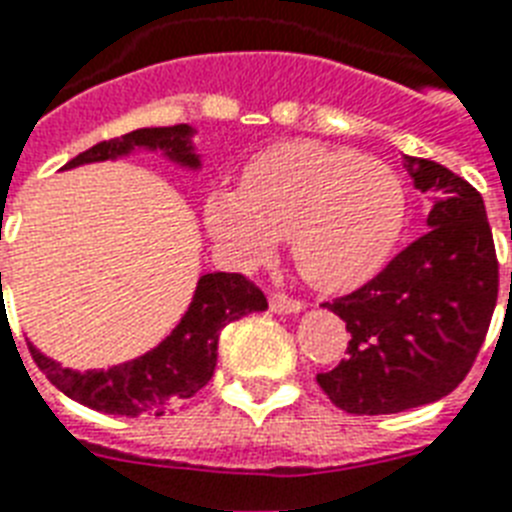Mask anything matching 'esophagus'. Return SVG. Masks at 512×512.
<instances>
[{"label":"esophagus","mask_w":512,"mask_h":512,"mask_svg":"<svg viewBox=\"0 0 512 512\" xmlns=\"http://www.w3.org/2000/svg\"><path fill=\"white\" fill-rule=\"evenodd\" d=\"M269 306H272V312L296 314L304 309V301H301V298L288 296V293H272V296H269Z\"/></svg>","instance_id":"1"}]
</instances>
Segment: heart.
<instances>
[{"label":"heart","mask_w":512,"mask_h":512,"mask_svg":"<svg viewBox=\"0 0 512 512\" xmlns=\"http://www.w3.org/2000/svg\"><path fill=\"white\" fill-rule=\"evenodd\" d=\"M208 232L256 264L290 237L298 272L327 293L378 275L407 219L402 177L378 158L312 140L261 150L243 187H216L203 206Z\"/></svg>","instance_id":"b5f03b06"}]
</instances>
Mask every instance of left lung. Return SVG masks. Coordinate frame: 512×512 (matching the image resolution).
<instances>
[{
  "label": "left lung",
  "mask_w": 512,
  "mask_h": 512,
  "mask_svg": "<svg viewBox=\"0 0 512 512\" xmlns=\"http://www.w3.org/2000/svg\"><path fill=\"white\" fill-rule=\"evenodd\" d=\"M404 169L433 200L428 232L362 288L325 304L351 341L349 357L317 383L351 415H391L452 394L497 306L500 264L481 192L428 158H407Z\"/></svg>",
  "instance_id": "left-lung-1"
}]
</instances>
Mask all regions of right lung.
Returning <instances> with one entry per match:
<instances>
[{"mask_svg":"<svg viewBox=\"0 0 512 512\" xmlns=\"http://www.w3.org/2000/svg\"><path fill=\"white\" fill-rule=\"evenodd\" d=\"M192 126H153L137 129L116 140L97 142L94 147L79 153L65 169H76L84 163L113 161L129 155L137 147L161 150L169 161L200 169V158L192 150ZM267 298L248 277L237 272H214L198 280L190 309L179 325L166 335L153 351L142 357L110 367V370H71L55 359L44 357L42 351L31 349V357L39 370L52 380L73 402L92 407L108 415H163L174 410L182 399H190L206 386L216 367V346L219 333L230 322L240 320L251 312H264Z\"/></svg>","mask_w":512,"mask_h":512,"instance_id":"right-lung-1","label":"right lung"}]
</instances>
